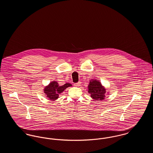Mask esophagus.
<instances>
[{"label":"esophagus","instance_id":"obj_1","mask_svg":"<svg viewBox=\"0 0 153 153\" xmlns=\"http://www.w3.org/2000/svg\"><path fill=\"white\" fill-rule=\"evenodd\" d=\"M80 84H81V82H77V83H75L74 85V86L79 87V86H80Z\"/></svg>","mask_w":153,"mask_h":153}]
</instances>
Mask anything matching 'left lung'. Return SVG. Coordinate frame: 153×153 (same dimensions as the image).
Returning a JSON list of instances; mask_svg holds the SVG:
<instances>
[{
  "label": "left lung",
  "instance_id": "left-lung-1",
  "mask_svg": "<svg viewBox=\"0 0 153 153\" xmlns=\"http://www.w3.org/2000/svg\"><path fill=\"white\" fill-rule=\"evenodd\" d=\"M88 87V93L90 94L91 97L95 100H102L104 99L106 91L99 81L91 80Z\"/></svg>",
  "mask_w": 153,
  "mask_h": 153
}]
</instances>
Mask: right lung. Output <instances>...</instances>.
Returning a JSON list of instances; mask_svg holds the SVG:
<instances>
[{
    "label": "right lung",
    "instance_id": "right-lung-1",
    "mask_svg": "<svg viewBox=\"0 0 153 153\" xmlns=\"http://www.w3.org/2000/svg\"><path fill=\"white\" fill-rule=\"evenodd\" d=\"M71 86H72V84L69 83H66L62 86H59L57 81H52L44 88V93H45L49 99L54 101L58 99L59 94L62 92L66 88Z\"/></svg>",
    "mask_w": 153,
    "mask_h": 153
}]
</instances>
